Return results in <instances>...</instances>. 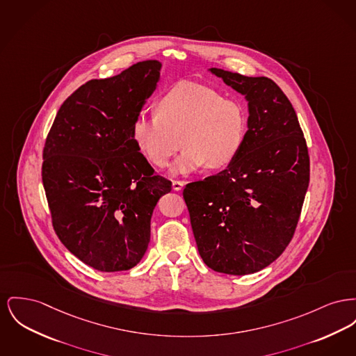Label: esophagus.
I'll return each mask as SVG.
<instances>
[{"instance_id":"esophagus-1","label":"esophagus","mask_w":356,"mask_h":356,"mask_svg":"<svg viewBox=\"0 0 356 356\" xmlns=\"http://www.w3.org/2000/svg\"><path fill=\"white\" fill-rule=\"evenodd\" d=\"M184 187V181H179V180H173L172 181V188L175 191H181Z\"/></svg>"}]
</instances>
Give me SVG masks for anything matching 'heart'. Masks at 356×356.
Listing matches in <instances>:
<instances>
[{
	"label": "heart",
	"mask_w": 356,
	"mask_h": 356,
	"mask_svg": "<svg viewBox=\"0 0 356 356\" xmlns=\"http://www.w3.org/2000/svg\"><path fill=\"white\" fill-rule=\"evenodd\" d=\"M156 111L154 117L136 120L133 141L157 168L168 167L181 143L184 152L172 169L173 175H187L204 165L229 167L245 144V107L209 86L176 84L157 101Z\"/></svg>",
	"instance_id": "heart-1"
}]
</instances>
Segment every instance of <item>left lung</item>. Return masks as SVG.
I'll list each match as a JSON object with an SVG mask.
<instances>
[{"instance_id": "8db88e82", "label": "left lung", "mask_w": 356, "mask_h": 356, "mask_svg": "<svg viewBox=\"0 0 356 356\" xmlns=\"http://www.w3.org/2000/svg\"><path fill=\"white\" fill-rule=\"evenodd\" d=\"M209 71L245 97L246 138L232 164L189 183L183 196L204 264L245 275L269 266L292 239L309 184L308 147L292 104L272 79Z\"/></svg>"}]
</instances>
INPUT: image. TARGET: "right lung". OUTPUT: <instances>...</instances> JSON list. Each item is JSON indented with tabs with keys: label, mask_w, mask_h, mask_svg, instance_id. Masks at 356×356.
I'll list each match as a JSON object with an SVG mask.
<instances>
[{
	"label": "right lung",
	"mask_w": 356,
	"mask_h": 356,
	"mask_svg": "<svg viewBox=\"0 0 356 356\" xmlns=\"http://www.w3.org/2000/svg\"><path fill=\"white\" fill-rule=\"evenodd\" d=\"M159 60L81 86L59 108L42 153V184L64 246L99 272L134 268L172 183L154 173L133 125L160 81Z\"/></svg>",
	"instance_id": "obj_1"
}]
</instances>
